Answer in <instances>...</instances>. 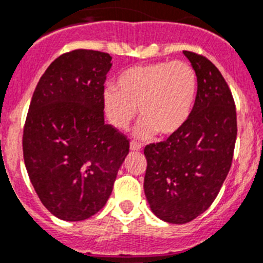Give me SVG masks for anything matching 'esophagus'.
<instances>
[{
	"instance_id": "esophagus-1",
	"label": "esophagus",
	"mask_w": 263,
	"mask_h": 263,
	"mask_svg": "<svg viewBox=\"0 0 263 263\" xmlns=\"http://www.w3.org/2000/svg\"><path fill=\"white\" fill-rule=\"evenodd\" d=\"M141 149V145L139 143H136V141H131V151H140Z\"/></svg>"
}]
</instances>
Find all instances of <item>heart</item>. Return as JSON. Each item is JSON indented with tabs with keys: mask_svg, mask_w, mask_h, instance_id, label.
<instances>
[{
	"mask_svg": "<svg viewBox=\"0 0 263 263\" xmlns=\"http://www.w3.org/2000/svg\"><path fill=\"white\" fill-rule=\"evenodd\" d=\"M198 77L183 61L137 65L118 77L117 89L107 87L103 93L106 115L114 127L124 129L135 112L143 119L136 135L152 136L157 132L166 137L186 124L195 103Z\"/></svg>",
	"mask_w": 263,
	"mask_h": 263,
	"instance_id": "obj_1",
	"label": "heart"
}]
</instances>
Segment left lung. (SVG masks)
Listing matches in <instances>:
<instances>
[{
	"label": "left lung",
	"instance_id": "8db88e82",
	"mask_svg": "<svg viewBox=\"0 0 263 263\" xmlns=\"http://www.w3.org/2000/svg\"><path fill=\"white\" fill-rule=\"evenodd\" d=\"M198 77L186 124L166 140L144 148V193L153 214L172 224L189 223L207 210L231 169L237 117L231 89L211 61L183 51Z\"/></svg>",
	"mask_w": 263,
	"mask_h": 263
}]
</instances>
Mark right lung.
I'll return each mask as SVG.
<instances>
[{"mask_svg": "<svg viewBox=\"0 0 263 263\" xmlns=\"http://www.w3.org/2000/svg\"><path fill=\"white\" fill-rule=\"evenodd\" d=\"M111 56L74 49L59 56L40 77L25 128L23 158L44 207L81 221L106 204L129 140L106 124L103 93Z\"/></svg>", "mask_w": 263, "mask_h": 263, "instance_id": "right-lung-1", "label": "right lung"}]
</instances>
